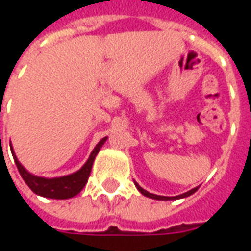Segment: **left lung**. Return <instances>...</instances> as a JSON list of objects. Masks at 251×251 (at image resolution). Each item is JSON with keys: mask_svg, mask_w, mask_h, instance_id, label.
<instances>
[{"mask_svg": "<svg viewBox=\"0 0 251 251\" xmlns=\"http://www.w3.org/2000/svg\"><path fill=\"white\" fill-rule=\"evenodd\" d=\"M136 187H137V188H138V191H140V192H141L142 195H145V196H148V198H152V199H157V200L181 199V198H187V196H189V195H192V194H194V192H196V191H198V188H194V189H191V191H188V192H185V194L179 195V196H174V198H169V196H158V195L149 194L148 191H145V189H144V188H141V187L137 184V183H136Z\"/></svg>", "mask_w": 251, "mask_h": 251, "instance_id": "left-lung-1", "label": "left lung"}]
</instances>
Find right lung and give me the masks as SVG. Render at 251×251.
I'll return each instance as SVG.
<instances>
[{
  "instance_id": "add662e5",
  "label": "right lung",
  "mask_w": 251,
  "mask_h": 251,
  "mask_svg": "<svg viewBox=\"0 0 251 251\" xmlns=\"http://www.w3.org/2000/svg\"><path fill=\"white\" fill-rule=\"evenodd\" d=\"M104 141H106V137L102 138L98 142V145L94 148V151L88 157L87 163L84 164L77 172L68 175V176H63V177H56V179H44V177H37V176L30 175L19 163V160L14 156L13 149H12V152H13L14 163L17 165V169H19L21 177L24 179L25 183L28 184V187L35 194L46 196V198H51V199H68V198H72V196H76L82 191L83 187L86 185L90 172H91V168H93L95 156L98 154Z\"/></svg>"
}]
</instances>
